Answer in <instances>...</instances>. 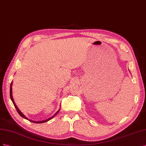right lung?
I'll use <instances>...</instances> for the list:
<instances>
[{"label": "right lung", "instance_id": "right-lung-1", "mask_svg": "<svg viewBox=\"0 0 146 146\" xmlns=\"http://www.w3.org/2000/svg\"><path fill=\"white\" fill-rule=\"evenodd\" d=\"M12 82H11V85H10V98H11V101H12V102H13V105H14V106H15V108L16 109V110H17V111H18V114L21 116L22 117H23V118H24V119H27V120H28V119L26 117V116H25L20 111V110L18 109V108L17 107V106L16 105V104H15V102H14V100H13V96H12ZM60 111V110H59V111H57L56 112V113L52 117H50V118H49V119H46V120H43V121H38V122H36V121H34V120H30V119H29V120L30 122H34V123H44V122H47V121H49V120H51V119H52L54 117V116L58 113V112H59V111Z\"/></svg>", "mask_w": 146, "mask_h": 146}]
</instances>
